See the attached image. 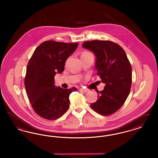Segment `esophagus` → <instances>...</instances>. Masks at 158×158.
Returning a JSON list of instances; mask_svg holds the SVG:
<instances>
[{
    "label": "esophagus",
    "instance_id": "obj_1",
    "mask_svg": "<svg viewBox=\"0 0 158 158\" xmlns=\"http://www.w3.org/2000/svg\"><path fill=\"white\" fill-rule=\"evenodd\" d=\"M79 91H81V92H88V89H87L80 88V89H79Z\"/></svg>",
    "mask_w": 158,
    "mask_h": 158
}]
</instances>
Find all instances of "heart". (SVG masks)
Segmentation results:
<instances>
[{"label": "heart", "mask_w": 158, "mask_h": 158, "mask_svg": "<svg viewBox=\"0 0 158 158\" xmlns=\"http://www.w3.org/2000/svg\"><path fill=\"white\" fill-rule=\"evenodd\" d=\"M90 54V53H89V52H83L82 56H85V55H87V54Z\"/></svg>", "instance_id": "obj_1"}]
</instances>
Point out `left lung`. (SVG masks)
Returning <instances> with one entry per match:
<instances>
[{
  "label": "left lung",
  "instance_id": "left-lung-1",
  "mask_svg": "<svg viewBox=\"0 0 158 158\" xmlns=\"http://www.w3.org/2000/svg\"><path fill=\"white\" fill-rule=\"evenodd\" d=\"M82 47L93 52L96 57L97 75L105 83L104 89L97 92V101L90 107L102 115L118 111L128 97L132 82V69L124 50L110 41H86Z\"/></svg>",
  "mask_w": 158,
  "mask_h": 158
}]
</instances>
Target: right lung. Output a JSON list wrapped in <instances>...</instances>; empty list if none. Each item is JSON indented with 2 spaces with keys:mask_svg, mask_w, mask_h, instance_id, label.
Returning a JSON list of instances; mask_svg holds the SVG:
<instances>
[{
  "mask_svg": "<svg viewBox=\"0 0 158 158\" xmlns=\"http://www.w3.org/2000/svg\"><path fill=\"white\" fill-rule=\"evenodd\" d=\"M78 43L43 42L37 47L28 62L25 86L35 112L47 120H56L68 111L69 95L77 89H63L54 85V76L61 73L68 57Z\"/></svg>",
  "mask_w": 158,
  "mask_h": 158,
  "instance_id": "obj_1",
  "label": "right lung"
}]
</instances>
